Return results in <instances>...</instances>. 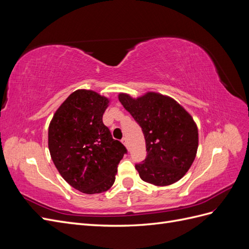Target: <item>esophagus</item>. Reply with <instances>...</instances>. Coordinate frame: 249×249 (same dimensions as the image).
Wrapping results in <instances>:
<instances>
[{
    "instance_id": "obj_1",
    "label": "esophagus",
    "mask_w": 249,
    "mask_h": 249,
    "mask_svg": "<svg viewBox=\"0 0 249 249\" xmlns=\"http://www.w3.org/2000/svg\"><path fill=\"white\" fill-rule=\"evenodd\" d=\"M122 141H123L124 144L126 146V148H129V144H127V139H126V137H124V138L122 139Z\"/></svg>"
}]
</instances>
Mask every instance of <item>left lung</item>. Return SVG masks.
Here are the masks:
<instances>
[{"mask_svg": "<svg viewBox=\"0 0 249 249\" xmlns=\"http://www.w3.org/2000/svg\"><path fill=\"white\" fill-rule=\"evenodd\" d=\"M118 99L144 135L147 155L135 164L141 179L167 186L182 178L198 146L197 127L189 113L175 100L155 92L137 100L122 93Z\"/></svg>", "mask_w": 249, "mask_h": 249, "instance_id": "8db88e82", "label": "left lung"}]
</instances>
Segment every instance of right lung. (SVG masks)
Returning a JSON list of instances; mask_svg holds the SVG:
<instances>
[{"label": "right lung", "instance_id": "obj_1", "mask_svg": "<svg viewBox=\"0 0 249 249\" xmlns=\"http://www.w3.org/2000/svg\"><path fill=\"white\" fill-rule=\"evenodd\" d=\"M108 103L91 90H77L59 107L49 126L53 162L66 182L83 193L107 191L127 153L103 123Z\"/></svg>", "mask_w": 249, "mask_h": 249}]
</instances>
